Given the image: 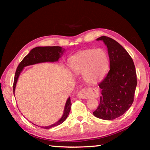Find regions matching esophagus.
Returning a JSON list of instances; mask_svg holds the SVG:
<instances>
[{
  "label": "esophagus",
  "mask_w": 150,
  "mask_h": 150,
  "mask_svg": "<svg viewBox=\"0 0 150 150\" xmlns=\"http://www.w3.org/2000/svg\"><path fill=\"white\" fill-rule=\"evenodd\" d=\"M77 96L79 98H83V99H87V98H89L91 97L97 98L98 96V92L97 90L93 88H82L78 93Z\"/></svg>",
  "instance_id": "1"
}]
</instances>
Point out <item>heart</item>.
Here are the masks:
<instances>
[{
  "instance_id": "1",
  "label": "heart",
  "mask_w": 150,
  "mask_h": 150,
  "mask_svg": "<svg viewBox=\"0 0 150 150\" xmlns=\"http://www.w3.org/2000/svg\"><path fill=\"white\" fill-rule=\"evenodd\" d=\"M71 69L76 74H82L85 80L95 83L105 77L109 69L110 60L102 49L83 51L69 59Z\"/></svg>"
}]
</instances>
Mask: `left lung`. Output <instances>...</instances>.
<instances>
[{
    "label": "left lung",
    "mask_w": 150,
    "mask_h": 150,
    "mask_svg": "<svg viewBox=\"0 0 150 150\" xmlns=\"http://www.w3.org/2000/svg\"><path fill=\"white\" fill-rule=\"evenodd\" d=\"M96 40H102L108 48L110 70L98 84L101 89L100 104L93 115L103 120H114L124 115L134 102L136 68L130 55L115 40L101 36Z\"/></svg>",
    "instance_id": "8db88e82"
}]
</instances>
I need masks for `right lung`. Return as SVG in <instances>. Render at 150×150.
I'll return each mask as SVG.
<instances>
[{
  "mask_svg": "<svg viewBox=\"0 0 150 150\" xmlns=\"http://www.w3.org/2000/svg\"><path fill=\"white\" fill-rule=\"evenodd\" d=\"M64 50L62 49V47L59 46H45V47H36L30 51V53L25 57L22 62L19 63L18 66L16 73H15V77L13 84V93L14 94L15 87L18 79L20 73L24 69V67L30 65H34L35 63H43V62H57L63 54ZM71 102L70 97L68 98L67 102L65 103L64 112L62 117L61 118L59 121L52 125L49 126H41L42 128L45 129H49L52 127L59 125L65 120V119L69 115V113L71 107Z\"/></svg>",
  "mask_w": 150,
  "mask_h": 150,
  "instance_id": "obj_1",
  "label": "right lung"
}]
</instances>
